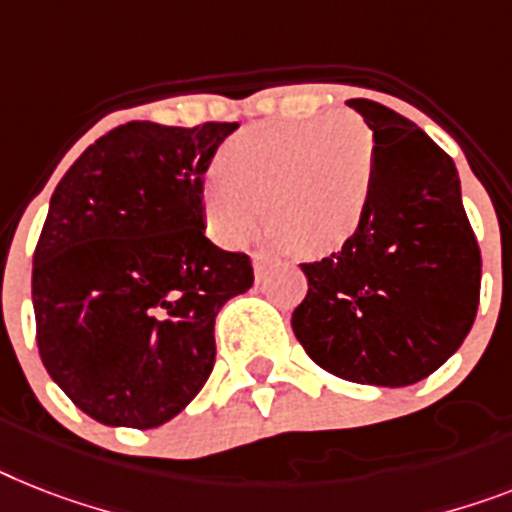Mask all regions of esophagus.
Listing matches in <instances>:
<instances>
[{
    "mask_svg": "<svg viewBox=\"0 0 512 512\" xmlns=\"http://www.w3.org/2000/svg\"><path fill=\"white\" fill-rule=\"evenodd\" d=\"M266 272H269V261H266V256L256 253V256H253V274H256V282H264Z\"/></svg>",
    "mask_w": 512,
    "mask_h": 512,
    "instance_id": "34e87169",
    "label": "esophagus"
}]
</instances>
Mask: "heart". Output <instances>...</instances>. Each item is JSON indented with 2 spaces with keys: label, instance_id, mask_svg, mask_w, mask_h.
I'll return each mask as SVG.
<instances>
[{
  "label": "heart",
  "instance_id": "b5f03b06",
  "mask_svg": "<svg viewBox=\"0 0 512 512\" xmlns=\"http://www.w3.org/2000/svg\"><path fill=\"white\" fill-rule=\"evenodd\" d=\"M222 167L201 177L198 204L206 232L240 246L269 219V243L308 256L340 251L369 211L377 151L356 114L261 122L222 146Z\"/></svg>",
  "mask_w": 512,
  "mask_h": 512
}]
</instances>
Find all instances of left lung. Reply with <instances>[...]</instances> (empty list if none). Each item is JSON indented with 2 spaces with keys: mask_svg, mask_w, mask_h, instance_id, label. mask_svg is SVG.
I'll use <instances>...</instances> for the list:
<instances>
[{
  "mask_svg": "<svg viewBox=\"0 0 512 512\" xmlns=\"http://www.w3.org/2000/svg\"><path fill=\"white\" fill-rule=\"evenodd\" d=\"M374 130L377 172L361 230L301 264L308 293L293 332L311 361L356 384L408 387L474 327L481 253L453 159L403 114L350 99Z\"/></svg>",
  "mask_w": 512,
  "mask_h": 512,
  "instance_id": "1",
  "label": "left lung"
}]
</instances>
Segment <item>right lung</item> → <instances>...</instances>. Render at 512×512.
Here are the masks:
<instances>
[{
    "label": "right lung",
    "mask_w": 512,
    "mask_h": 512,
    "mask_svg": "<svg viewBox=\"0 0 512 512\" xmlns=\"http://www.w3.org/2000/svg\"><path fill=\"white\" fill-rule=\"evenodd\" d=\"M238 122H128L91 143L49 201L33 253L49 377L107 426L154 429L214 369V319L253 285L246 253L204 235L201 177Z\"/></svg>",
    "instance_id": "right-lung-1"
}]
</instances>
